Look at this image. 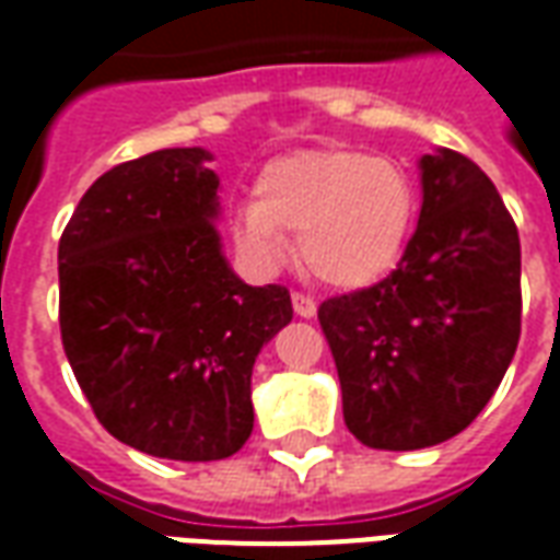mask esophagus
Instances as JSON below:
<instances>
[{"instance_id":"obj_1","label":"esophagus","mask_w":560,"mask_h":560,"mask_svg":"<svg viewBox=\"0 0 560 560\" xmlns=\"http://www.w3.org/2000/svg\"><path fill=\"white\" fill-rule=\"evenodd\" d=\"M293 312L300 317H315L317 315V303L308 296V293H293Z\"/></svg>"}]
</instances>
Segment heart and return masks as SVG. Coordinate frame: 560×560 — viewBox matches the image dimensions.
I'll return each mask as SVG.
<instances>
[{"label":"heart","instance_id":"b5f03b06","mask_svg":"<svg viewBox=\"0 0 560 560\" xmlns=\"http://www.w3.org/2000/svg\"><path fill=\"white\" fill-rule=\"evenodd\" d=\"M417 191L396 161L360 149H300L269 161L257 200H245L233 236L257 267L276 269L300 233L305 269L329 288H365L396 267L411 233Z\"/></svg>","mask_w":560,"mask_h":560}]
</instances>
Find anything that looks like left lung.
Returning <instances> with one entry per match:
<instances>
[{
    "label": "left lung",
    "mask_w": 560,
    "mask_h": 560,
    "mask_svg": "<svg viewBox=\"0 0 560 560\" xmlns=\"http://www.w3.org/2000/svg\"><path fill=\"white\" fill-rule=\"evenodd\" d=\"M420 179L399 267L317 308L345 425L372 450H422L468 429L522 329L518 231L492 179L453 149L422 155Z\"/></svg>",
    "instance_id": "left-lung-1"
}]
</instances>
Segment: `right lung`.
<instances>
[{
  "label": "right lung",
  "instance_id": "add662e5",
  "mask_svg": "<svg viewBox=\"0 0 560 560\" xmlns=\"http://www.w3.org/2000/svg\"><path fill=\"white\" fill-rule=\"evenodd\" d=\"M207 161L176 147L116 164L59 240V329L83 396L116 441L173 462L248 441L257 353L293 317L288 288L228 264Z\"/></svg>",
  "mask_w": 560,
  "mask_h": 560
}]
</instances>
